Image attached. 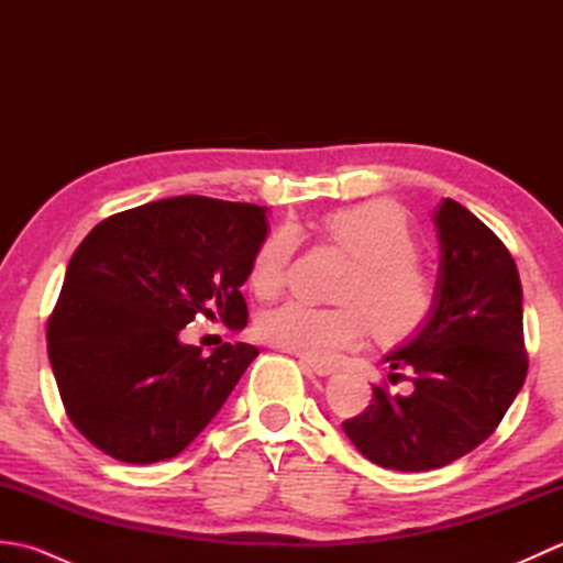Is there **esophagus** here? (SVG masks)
<instances>
[{
	"label": "esophagus",
	"instance_id": "obj_1",
	"mask_svg": "<svg viewBox=\"0 0 563 563\" xmlns=\"http://www.w3.org/2000/svg\"><path fill=\"white\" fill-rule=\"evenodd\" d=\"M307 365H309V369H312V373L314 375H319V377H329V375H333V373H336V367H333V365H329V363H319V361H309V357H307V361H305Z\"/></svg>",
	"mask_w": 563,
	"mask_h": 563
}]
</instances>
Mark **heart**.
Wrapping results in <instances>:
<instances>
[{
	"label": "heart",
	"mask_w": 563,
	"mask_h": 563,
	"mask_svg": "<svg viewBox=\"0 0 563 563\" xmlns=\"http://www.w3.org/2000/svg\"><path fill=\"white\" fill-rule=\"evenodd\" d=\"M324 234L355 258L339 290V307L288 302L258 321L263 341L329 363L361 345L373 324L382 339L401 341L421 331L435 307V285L416 261V236L406 212L391 200H367L331 212ZM295 251L290 232L261 244L249 283L258 297L285 285Z\"/></svg>",
	"instance_id": "heart-1"
}]
</instances>
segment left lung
<instances>
[{"mask_svg": "<svg viewBox=\"0 0 563 563\" xmlns=\"http://www.w3.org/2000/svg\"><path fill=\"white\" fill-rule=\"evenodd\" d=\"M440 266L435 307L421 331L385 355L409 394L373 387L367 409L343 421L357 452L385 470L428 472L464 457L494 433L528 375L522 285L510 251L445 198L433 212Z\"/></svg>", "mask_w": 563, "mask_h": 563, "instance_id": "obj_1", "label": "left lung"}]
</instances>
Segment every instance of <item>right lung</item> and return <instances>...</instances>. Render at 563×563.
Masks as SVG:
<instances>
[{
  "label": "right lung",
  "instance_id": "right-lung-1",
  "mask_svg": "<svg viewBox=\"0 0 563 563\" xmlns=\"http://www.w3.org/2000/svg\"><path fill=\"white\" fill-rule=\"evenodd\" d=\"M268 236V208L178 196L111 214L84 236L47 321V357L79 433L130 464L172 460L258 355L181 341L198 314L246 324L239 288Z\"/></svg>",
  "mask_w": 563,
  "mask_h": 563
}]
</instances>
